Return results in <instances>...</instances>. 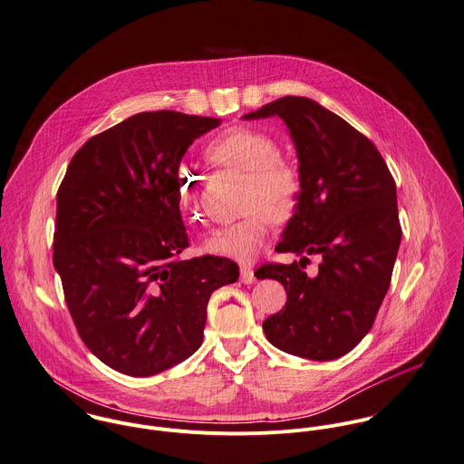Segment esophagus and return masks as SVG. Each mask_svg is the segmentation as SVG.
<instances>
[{"instance_id": "34e87169", "label": "esophagus", "mask_w": 464, "mask_h": 464, "mask_svg": "<svg viewBox=\"0 0 464 464\" xmlns=\"http://www.w3.org/2000/svg\"><path fill=\"white\" fill-rule=\"evenodd\" d=\"M240 279H242V283H246V285L255 283V281H256L255 269H253L251 266H242V267H240Z\"/></svg>"}]
</instances>
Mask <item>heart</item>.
Returning <instances> with one entry per match:
<instances>
[{
    "label": "heart",
    "instance_id": "b5f03b06",
    "mask_svg": "<svg viewBox=\"0 0 464 464\" xmlns=\"http://www.w3.org/2000/svg\"><path fill=\"white\" fill-rule=\"evenodd\" d=\"M278 154V141L267 132L251 127L226 129L206 143L204 156L211 165L247 172L244 186V209L247 215L208 238V251L249 262L264 247L273 218L283 222L295 213L301 179L297 170ZM176 185L183 209L197 218L200 178L189 167L179 165Z\"/></svg>",
    "mask_w": 464,
    "mask_h": 464
}]
</instances>
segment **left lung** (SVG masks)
<instances>
[{
    "mask_svg": "<svg viewBox=\"0 0 464 464\" xmlns=\"http://www.w3.org/2000/svg\"><path fill=\"white\" fill-rule=\"evenodd\" d=\"M269 116L288 127L301 179L297 209L276 249L301 260L255 273L278 279L286 292L264 332L285 353L334 361L366 337L389 290L401 240L396 185L370 140L317 102L283 96L244 120ZM310 254L322 256L314 277L302 271Z\"/></svg>",
    "mask_w": 464,
    "mask_h": 464,
    "instance_id": "obj_1",
    "label": "left lung"
}]
</instances>
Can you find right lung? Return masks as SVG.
<instances>
[{"label": "right lung", "instance_id": "obj_1", "mask_svg": "<svg viewBox=\"0 0 464 464\" xmlns=\"http://www.w3.org/2000/svg\"><path fill=\"white\" fill-rule=\"evenodd\" d=\"M218 125L138 112L90 138L59 186L53 266L68 310L94 357L123 374H158L193 355L209 295L240 275L229 258H181L189 240L176 170Z\"/></svg>", "mask_w": 464, "mask_h": 464}]
</instances>
